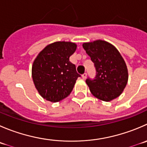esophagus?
Returning a JSON list of instances; mask_svg holds the SVG:
<instances>
[{
  "label": "esophagus",
  "instance_id": "obj_1",
  "mask_svg": "<svg viewBox=\"0 0 147 147\" xmlns=\"http://www.w3.org/2000/svg\"><path fill=\"white\" fill-rule=\"evenodd\" d=\"M82 78H83V79H85V78H87V73L86 72H85V73H83L82 75Z\"/></svg>",
  "mask_w": 147,
  "mask_h": 147
}]
</instances>
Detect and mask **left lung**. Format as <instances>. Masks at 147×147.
I'll return each mask as SVG.
<instances>
[{"mask_svg": "<svg viewBox=\"0 0 147 147\" xmlns=\"http://www.w3.org/2000/svg\"><path fill=\"white\" fill-rule=\"evenodd\" d=\"M86 53L94 63L96 75L86 79L91 93L98 99L111 101L118 98L128 82V69L118 49L102 40L84 43Z\"/></svg>", "mask_w": 147, "mask_h": 147, "instance_id": "left-lung-1", "label": "left lung"}]
</instances>
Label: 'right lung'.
Here are the masks:
<instances>
[{
  "label": "right lung",
  "mask_w": 147,
  "mask_h": 147,
  "mask_svg": "<svg viewBox=\"0 0 147 147\" xmlns=\"http://www.w3.org/2000/svg\"><path fill=\"white\" fill-rule=\"evenodd\" d=\"M76 48L72 42H55L47 46L34 60L33 81L39 93L47 100L58 102L67 97L81 76L69 61Z\"/></svg>",
  "instance_id": "right-lung-1"
}]
</instances>
